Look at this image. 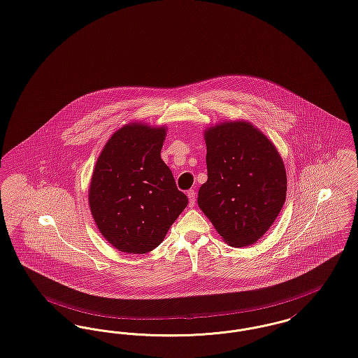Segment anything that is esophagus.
<instances>
[{
    "instance_id": "1",
    "label": "esophagus",
    "mask_w": 358,
    "mask_h": 358,
    "mask_svg": "<svg viewBox=\"0 0 358 358\" xmlns=\"http://www.w3.org/2000/svg\"><path fill=\"white\" fill-rule=\"evenodd\" d=\"M187 194H188V199H189V206L193 207L196 204V193H194V190H189Z\"/></svg>"
}]
</instances>
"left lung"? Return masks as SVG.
<instances>
[{
    "label": "left lung",
    "mask_w": 358,
    "mask_h": 358,
    "mask_svg": "<svg viewBox=\"0 0 358 358\" xmlns=\"http://www.w3.org/2000/svg\"><path fill=\"white\" fill-rule=\"evenodd\" d=\"M208 180L197 203L234 248L255 243L285 203L287 171L273 143L249 122H227L204 132Z\"/></svg>",
    "instance_id": "left-lung-1"
}]
</instances>
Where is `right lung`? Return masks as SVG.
I'll return each mask as SVG.
<instances>
[{
	"label": "right lung",
	"mask_w": 358,
	"mask_h": 358,
	"mask_svg": "<svg viewBox=\"0 0 358 358\" xmlns=\"http://www.w3.org/2000/svg\"><path fill=\"white\" fill-rule=\"evenodd\" d=\"M166 127L131 123L106 142L93 170L89 207L119 252L146 254L162 243L188 206L161 158Z\"/></svg>",
	"instance_id": "1"
}]
</instances>
